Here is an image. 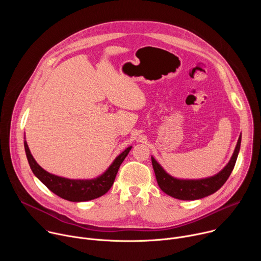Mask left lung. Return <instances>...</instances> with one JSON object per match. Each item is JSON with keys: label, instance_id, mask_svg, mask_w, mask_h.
Listing matches in <instances>:
<instances>
[{"label": "left lung", "instance_id": "8db88e82", "mask_svg": "<svg viewBox=\"0 0 261 261\" xmlns=\"http://www.w3.org/2000/svg\"><path fill=\"white\" fill-rule=\"evenodd\" d=\"M242 136L239 137L233 155L228 164L214 176L201 179H179L169 175L152 157V164L160 189L167 195L180 200H195L218 191L225 184L236 165L241 147Z\"/></svg>", "mask_w": 261, "mask_h": 261}]
</instances>
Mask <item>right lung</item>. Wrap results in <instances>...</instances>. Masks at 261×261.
<instances>
[{
  "mask_svg": "<svg viewBox=\"0 0 261 261\" xmlns=\"http://www.w3.org/2000/svg\"><path fill=\"white\" fill-rule=\"evenodd\" d=\"M23 143L25 155L33 173L56 195L73 202L88 201L104 195L111 188V186H113L121 164L123 163L132 147H127L111 163L108 169L100 176L92 179H70L55 175L44 170L35 161L25 140Z\"/></svg>",
  "mask_w": 261,
  "mask_h": 261,
  "instance_id": "right-lung-1",
  "label": "right lung"
}]
</instances>
